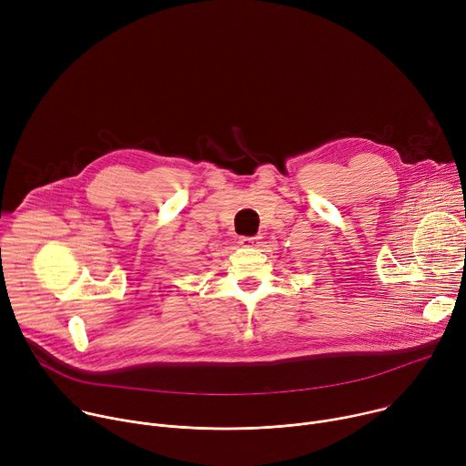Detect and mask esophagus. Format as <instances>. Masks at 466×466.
<instances>
[{
    "label": "esophagus",
    "instance_id": "esophagus-1",
    "mask_svg": "<svg viewBox=\"0 0 466 466\" xmlns=\"http://www.w3.org/2000/svg\"><path fill=\"white\" fill-rule=\"evenodd\" d=\"M239 243L243 245V247H258L259 245V238L258 236H243V238H239Z\"/></svg>",
    "mask_w": 466,
    "mask_h": 466
}]
</instances>
